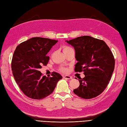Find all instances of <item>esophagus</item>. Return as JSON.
Instances as JSON below:
<instances>
[{
  "label": "esophagus",
  "mask_w": 127,
  "mask_h": 127,
  "mask_svg": "<svg viewBox=\"0 0 127 127\" xmlns=\"http://www.w3.org/2000/svg\"><path fill=\"white\" fill-rule=\"evenodd\" d=\"M63 77L64 78V79H72V77L71 76H69V75H64L63 76Z\"/></svg>",
  "instance_id": "esophagus-1"
}]
</instances>
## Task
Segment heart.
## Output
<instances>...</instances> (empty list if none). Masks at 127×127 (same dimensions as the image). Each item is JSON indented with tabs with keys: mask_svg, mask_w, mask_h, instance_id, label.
Returning <instances> with one entry per match:
<instances>
[{
	"mask_svg": "<svg viewBox=\"0 0 127 127\" xmlns=\"http://www.w3.org/2000/svg\"><path fill=\"white\" fill-rule=\"evenodd\" d=\"M72 49V48L70 47H69V46H67V45H64V47H63V51L65 53L66 52H67L68 51ZM60 71H61L62 72H65L67 71V69L65 67H61L60 68Z\"/></svg>",
	"mask_w": 127,
	"mask_h": 127,
	"instance_id": "b5f03b06",
	"label": "heart"
}]
</instances>
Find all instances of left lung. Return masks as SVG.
Returning <instances> with one entry per match:
<instances>
[{
	"label": "left lung",
	"mask_w": 127,
	"mask_h": 127,
	"mask_svg": "<svg viewBox=\"0 0 127 127\" xmlns=\"http://www.w3.org/2000/svg\"><path fill=\"white\" fill-rule=\"evenodd\" d=\"M67 42L75 50V72H84L79 86L74 90L78 96L91 99L100 95L108 85L114 69L115 60L105 42L90 36H83Z\"/></svg>",
	"instance_id": "8db88e82"
}]
</instances>
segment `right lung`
<instances>
[{
  "label": "right lung",
  "mask_w": 127,
  "mask_h": 127,
  "mask_svg": "<svg viewBox=\"0 0 127 127\" xmlns=\"http://www.w3.org/2000/svg\"><path fill=\"white\" fill-rule=\"evenodd\" d=\"M58 40L41 37H32L20 43L14 52L11 70L21 90L29 98L43 99L54 91L58 82L63 77L52 72L46 77L39 71L49 62L47 53Z\"/></svg>",
  "instance_id": "right-lung-1"
}]
</instances>
